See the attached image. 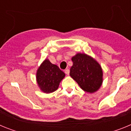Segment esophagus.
<instances>
[{"label": "esophagus", "mask_w": 131, "mask_h": 131, "mask_svg": "<svg viewBox=\"0 0 131 131\" xmlns=\"http://www.w3.org/2000/svg\"><path fill=\"white\" fill-rule=\"evenodd\" d=\"M65 73L66 74V75H69V69H66V70H65Z\"/></svg>", "instance_id": "34e87169"}]
</instances>
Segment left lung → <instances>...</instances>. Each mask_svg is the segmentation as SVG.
<instances>
[{
	"label": "left lung",
	"instance_id": "obj_1",
	"mask_svg": "<svg viewBox=\"0 0 131 131\" xmlns=\"http://www.w3.org/2000/svg\"><path fill=\"white\" fill-rule=\"evenodd\" d=\"M73 66L69 75L81 89L89 93L98 91L103 83V71L100 63L84 53H77L71 58Z\"/></svg>",
	"mask_w": 131,
	"mask_h": 131
}]
</instances>
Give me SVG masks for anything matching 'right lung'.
Here are the masks:
<instances>
[{
    "instance_id": "right-lung-1",
    "label": "right lung",
    "mask_w": 131,
    "mask_h": 131,
    "mask_svg": "<svg viewBox=\"0 0 131 131\" xmlns=\"http://www.w3.org/2000/svg\"><path fill=\"white\" fill-rule=\"evenodd\" d=\"M65 76L64 73L56 65L52 64L46 58L38 68L36 80L40 91L49 94L58 89L60 82Z\"/></svg>"
}]
</instances>
